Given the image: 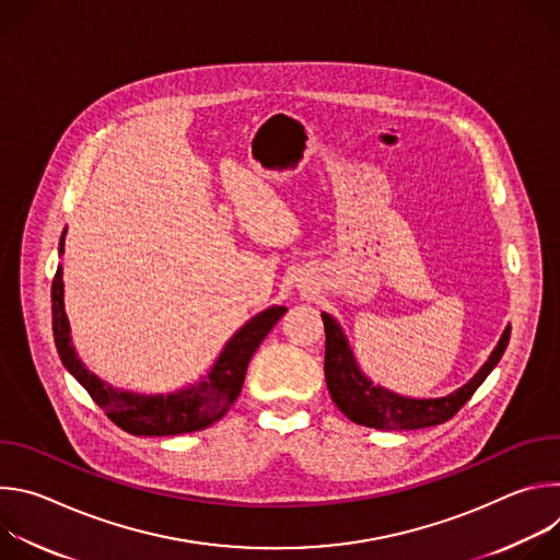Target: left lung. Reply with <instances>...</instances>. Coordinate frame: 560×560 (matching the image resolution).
Returning <instances> with one entry per match:
<instances>
[{
	"label": "left lung",
	"instance_id": "1",
	"mask_svg": "<svg viewBox=\"0 0 560 560\" xmlns=\"http://www.w3.org/2000/svg\"><path fill=\"white\" fill-rule=\"evenodd\" d=\"M326 328V383L337 408L354 423L376 430H421L450 421L501 361L510 343V326L499 346L469 383L443 398H406L372 385L354 363L352 350L330 314H322Z\"/></svg>",
	"mask_w": 560,
	"mask_h": 560
}]
</instances>
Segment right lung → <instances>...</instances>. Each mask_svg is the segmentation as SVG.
Instances as JSON below:
<instances>
[{
    "mask_svg": "<svg viewBox=\"0 0 560 560\" xmlns=\"http://www.w3.org/2000/svg\"><path fill=\"white\" fill-rule=\"evenodd\" d=\"M63 248V234H61ZM285 307L275 305L238 330L223 348L212 372L199 385L186 387L164 396H141L115 389L91 374L84 363L77 359L70 337L68 322L63 314V283L61 266L52 279V335L57 352L68 372L86 387L93 401L106 412V417L128 434L135 436H175L186 432H199L210 428L228 415L234 398L242 392L248 363L268 332L283 316Z\"/></svg>",
    "mask_w": 560,
    "mask_h": 560,
    "instance_id": "obj_1",
    "label": "right lung"
}]
</instances>
